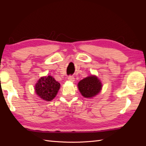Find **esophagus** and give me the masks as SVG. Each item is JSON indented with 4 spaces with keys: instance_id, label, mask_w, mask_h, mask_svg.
I'll return each instance as SVG.
<instances>
[{
    "instance_id": "34e87169",
    "label": "esophagus",
    "mask_w": 146,
    "mask_h": 146,
    "mask_svg": "<svg viewBox=\"0 0 146 146\" xmlns=\"http://www.w3.org/2000/svg\"><path fill=\"white\" fill-rule=\"evenodd\" d=\"M68 78V80H69L70 82H74V80H75V78H74V76H69Z\"/></svg>"
}]
</instances>
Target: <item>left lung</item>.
<instances>
[{
    "label": "left lung",
    "instance_id": "obj_1",
    "mask_svg": "<svg viewBox=\"0 0 146 146\" xmlns=\"http://www.w3.org/2000/svg\"><path fill=\"white\" fill-rule=\"evenodd\" d=\"M102 87V85L100 80L95 76L87 77L78 83L79 91L86 98H92L98 94Z\"/></svg>",
    "mask_w": 146,
    "mask_h": 146
}]
</instances>
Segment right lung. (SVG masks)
I'll return each mask as SVG.
<instances>
[{
	"mask_svg": "<svg viewBox=\"0 0 146 146\" xmlns=\"http://www.w3.org/2000/svg\"><path fill=\"white\" fill-rule=\"evenodd\" d=\"M35 87V92L39 98L46 101H51L58 93L60 84L48 76L39 78Z\"/></svg>",
	"mask_w": 146,
	"mask_h": 146,
	"instance_id": "right-lung-1",
	"label": "right lung"
}]
</instances>
